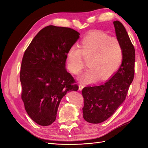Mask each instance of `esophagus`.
Returning <instances> with one entry per match:
<instances>
[{"label": "esophagus", "mask_w": 148, "mask_h": 148, "mask_svg": "<svg viewBox=\"0 0 148 148\" xmlns=\"http://www.w3.org/2000/svg\"><path fill=\"white\" fill-rule=\"evenodd\" d=\"M83 88V84H79V91L82 90Z\"/></svg>", "instance_id": "esophagus-1"}]
</instances>
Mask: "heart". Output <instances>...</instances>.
Wrapping results in <instances>:
<instances>
[{"label":"heart","instance_id":"obj_1","mask_svg":"<svg viewBox=\"0 0 148 148\" xmlns=\"http://www.w3.org/2000/svg\"><path fill=\"white\" fill-rule=\"evenodd\" d=\"M80 49L76 46L69 48L67 54L69 70L78 74L84 67L83 58H88V68L81 76L85 83L107 79L118 70L120 66L123 53L119 40L110 37L103 31H93L81 39Z\"/></svg>","mask_w":148,"mask_h":148}]
</instances>
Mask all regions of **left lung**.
<instances>
[{
    "mask_svg": "<svg viewBox=\"0 0 148 148\" xmlns=\"http://www.w3.org/2000/svg\"><path fill=\"white\" fill-rule=\"evenodd\" d=\"M113 23L116 37L122 46V64L118 71L104 83L83 89V118L90 123H100L114 114L126 99L134 77V47L121 22L114 21Z\"/></svg>",
    "mask_w": 148,
    "mask_h": 148,
    "instance_id": "8db88e82",
    "label": "left lung"
}]
</instances>
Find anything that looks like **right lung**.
<instances>
[{
    "label": "right lung",
    "mask_w": 148,
    "mask_h": 148,
    "mask_svg": "<svg viewBox=\"0 0 148 148\" xmlns=\"http://www.w3.org/2000/svg\"><path fill=\"white\" fill-rule=\"evenodd\" d=\"M79 35L71 28L47 26L24 53L20 75L21 97L27 114L39 125L52 124L62 99L79 88L66 71L65 61L69 48Z\"/></svg>",
    "instance_id": "add662e5"
}]
</instances>
